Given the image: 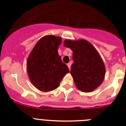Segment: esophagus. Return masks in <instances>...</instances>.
Instances as JSON below:
<instances>
[{"label": "esophagus", "instance_id": "esophagus-1", "mask_svg": "<svg viewBox=\"0 0 126 126\" xmlns=\"http://www.w3.org/2000/svg\"><path fill=\"white\" fill-rule=\"evenodd\" d=\"M67 66H68L69 69L71 70V63H68V64H67Z\"/></svg>", "mask_w": 126, "mask_h": 126}]
</instances>
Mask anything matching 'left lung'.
I'll list each match as a JSON object with an SVG mask.
<instances>
[{
    "label": "left lung",
    "instance_id": "8db88e82",
    "mask_svg": "<svg viewBox=\"0 0 126 126\" xmlns=\"http://www.w3.org/2000/svg\"><path fill=\"white\" fill-rule=\"evenodd\" d=\"M64 45L73 51L71 74L76 88L86 93L93 92L102 84L105 76L104 62L98 51L84 39L65 40Z\"/></svg>",
    "mask_w": 126,
    "mask_h": 126
}]
</instances>
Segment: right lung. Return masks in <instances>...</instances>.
Wrapping results in <instances>:
<instances>
[{"instance_id": "add662e5", "label": "right lung", "mask_w": 126, "mask_h": 126, "mask_svg": "<svg viewBox=\"0 0 126 126\" xmlns=\"http://www.w3.org/2000/svg\"><path fill=\"white\" fill-rule=\"evenodd\" d=\"M62 38L46 35L38 41L29 55L26 69L32 84L43 92L54 90L63 77L69 73L58 53Z\"/></svg>"}]
</instances>
